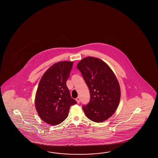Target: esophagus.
Returning <instances> with one entry per match:
<instances>
[{"label": "esophagus", "mask_w": 158, "mask_h": 158, "mask_svg": "<svg viewBox=\"0 0 158 158\" xmlns=\"http://www.w3.org/2000/svg\"><path fill=\"white\" fill-rule=\"evenodd\" d=\"M76 101H77V102L78 103H80V98L79 97H77L76 99Z\"/></svg>", "instance_id": "esophagus-1"}]
</instances>
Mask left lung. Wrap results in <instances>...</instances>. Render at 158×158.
Returning a JSON list of instances; mask_svg holds the SVG:
<instances>
[{
	"label": "left lung",
	"mask_w": 158,
	"mask_h": 158,
	"mask_svg": "<svg viewBox=\"0 0 158 158\" xmlns=\"http://www.w3.org/2000/svg\"><path fill=\"white\" fill-rule=\"evenodd\" d=\"M89 87L90 100L82 109L91 121L101 123L107 120L118 108L121 92L118 79L111 68L103 61L94 57H87L78 63Z\"/></svg>",
	"instance_id": "1"
}]
</instances>
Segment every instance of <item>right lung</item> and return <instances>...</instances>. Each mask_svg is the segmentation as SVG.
<instances>
[{
	"instance_id": "1",
	"label": "right lung",
	"mask_w": 158,
	"mask_h": 158,
	"mask_svg": "<svg viewBox=\"0 0 158 158\" xmlns=\"http://www.w3.org/2000/svg\"><path fill=\"white\" fill-rule=\"evenodd\" d=\"M73 61L55 63L41 77L35 98V106L41 119L48 124L61 123L68 116L71 106L77 102L71 97L66 82Z\"/></svg>"
}]
</instances>
